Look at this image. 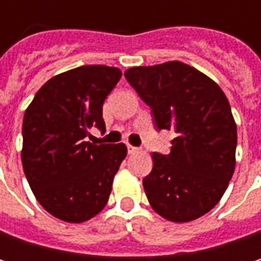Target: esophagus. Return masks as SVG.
<instances>
[{
    "instance_id": "obj_1",
    "label": "esophagus",
    "mask_w": 261,
    "mask_h": 261,
    "mask_svg": "<svg viewBox=\"0 0 261 261\" xmlns=\"http://www.w3.org/2000/svg\"><path fill=\"white\" fill-rule=\"evenodd\" d=\"M127 149H128V154H136V152H139V148H136V146H133V145H127Z\"/></svg>"
}]
</instances>
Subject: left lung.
Listing matches in <instances>:
<instances>
[{"label": "left lung", "instance_id": "1", "mask_svg": "<svg viewBox=\"0 0 261 261\" xmlns=\"http://www.w3.org/2000/svg\"><path fill=\"white\" fill-rule=\"evenodd\" d=\"M125 79L152 109L157 128L177 134L169 154H152V171L143 178L151 207L171 222L201 218L234 174L237 127L225 93L182 62L134 66Z\"/></svg>", "mask_w": 261, "mask_h": 261}]
</instances>
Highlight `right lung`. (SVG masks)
<instances>
[{"instance_id":"obj_1","label":"right lung","mask_w":261,"mask_h":261,"mask_svg":"<svg viewBox=\"0 0 261 261\" xmlns=\"http://www.w3.org/2000/svg\"><path fill=\"white\" fill-rule=\"evenodd\" d=\"M121 75L118 68L80 66L48 80L27 107L24 172L39 204L60 221L81 224L96 216L127 157L124 143L86 142L90 128L106 131L102 104Z\"/></svg>"}]
</instances>
